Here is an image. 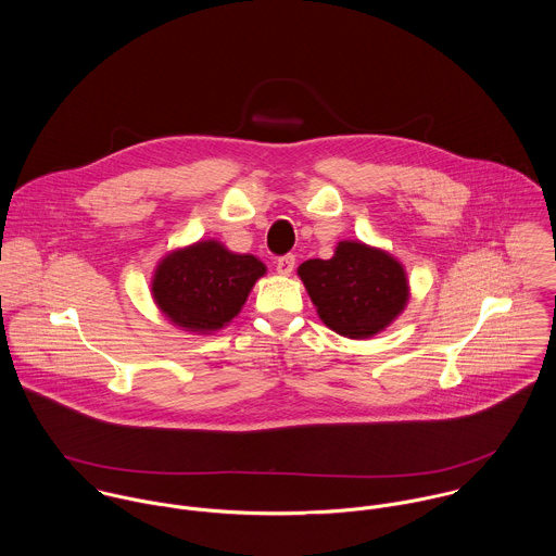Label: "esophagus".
I'll return each mask as SVG.
<instances>
[{
  "instance_id": "1",
  "label": "esophagus",
  "mask_w": 556,
  "mask_h": 556,
  "mask_svg": "<svg viewBox=\"0 0 556 556\" xmlns=\"http://www.w3.org/2000/svg\"><path fill=\"white\" fill-rule=\"evenodd\" d=\"M293 267H295V256L293 254H285L276 261V271L282 274V276H289L293 271Z\"/></svg>"
}]
</instances>
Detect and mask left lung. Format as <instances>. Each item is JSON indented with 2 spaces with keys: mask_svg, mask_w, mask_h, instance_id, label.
Masks as SVG:
<instances>
[{
  "mask_svg": "<svg viewBox=\"0 0 556 556\" xmlns=\"http://www.w3.org/2000/svg\"><path fill=\"white\" fill-rule=\"evenodd\" d=\"M318 318L353 340L372 338L392 325L408 302L404 265L390 252L344 239L333 256L311 258L298 267Z\"/></svg>",
  "mask_w": 556,
  "mask_h": 556,
  "instance_id": "1",
  "label": "left lung"
}]
</instances>
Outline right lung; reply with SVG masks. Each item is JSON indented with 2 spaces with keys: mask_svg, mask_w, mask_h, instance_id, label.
<instances>
[{
  "mask_svg": "<svg viewBox=\"0 0 556 556\" xmlns=\"http://www.w3.org/2000/svg\"><path fill=\"white\" fill-rule=\"evenodd\" d=\"M265 271V263L254 254H238L216 239H205L160 258L152 298L179 329L212 333L238 317Z\"/></svg>",
  "mask_w": 556,
  "mask_h": 556,
  "instance_id": "obj_1",
  "label": "right lung"
}]
</instances>
